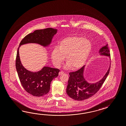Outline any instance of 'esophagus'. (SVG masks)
Instances as JSON below:
<instances>
[{"mask_svg": "<svg viewBox=\"0 0 126 126\" xmlns=\"http://www.w3.org/2000/svg\"><path fill=\"white\" fill-rule=\"evenodd\" d=\"M63 73H64V72L63 71H60V72L59 73V75H61L63 74Z\"/></svg>", "mask_w": 126, "mask_h": 126, "instance_id": "34e87169", "label": "esophagus"}]
</instances>
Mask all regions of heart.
<instances>
[{
    "instance_id": "heart-1",
    "label": "heart",
    "mask_w": 126,
    "mask_h": 126,
    "mask_svg": "<svg viewBox=\"0 0 126 126\" xmlns=\"http://www.w3.org/2000/svg\"><path fill=\"white\" fill-rule=\"evenodd\" d=\"M92 49L89 40L77 36L67 37L59 43L57 49H53L51 58L54 64L58 66L64 61L67 62L65 67L74 69L81 67L86 62Z\"/></svg>"
}]
</instances>
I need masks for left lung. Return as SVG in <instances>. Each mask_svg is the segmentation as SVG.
<instances>
[{"instance_id":"left-lung-1","label":"left lung","mask_w":126,"mask_h":126,"mask_svg":"<svg viewBox=\"0 0 126 126\" xmlns=\"http://www.w3.org/2000/svg\"><path fill=\"white\" fill-rule=\"evenodd\" d=\"M102 55L110 57V53L107 44L103 46L99 51ZM85 66L75 72H70V77L68 81L66 93L70 97L77 101H83L94 95L101 88L105 80L108 77L110 67L101 80L93 84L88 83L83 77V71Z\"/></svg>"}]
</instances>
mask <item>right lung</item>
<instances>
[{"instance_id":"right-lung-1","label":"right lung","mask_w":126,"mask_h":126,"mask_svg":"<svg viewBox=\"0 0 126 126\" xmlns=\"http://www.w3.org/2000/svg\"><path fill=\"white\" fill-rule=\"evenodd\" d=\"M57 31V29L51 28L36 30L25 36L18 48L16 66L18 77L25 91L33 96H41L49 92L51 82L53 79L58 76L60 70L44 66L40 71L36 72L28 71L21 63L19 48L22 45L27 43H37L45 47L47 46L51 43Z\"/></svg>"}]
</instances>
